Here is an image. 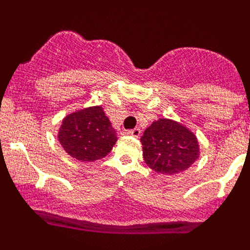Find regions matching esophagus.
Segmentation results:
<instances>
[{
  "label": "esophagus",
  "instance_id": "obj_1",
  "mask_svg": "<svg viewBox=\"0 0 250 250\" xmlns=\"http://www.w3.org/2000/svg\"><path fill=\"white\" fill-rule=\"evenodd\" d=\"M140 129H138V127H135V129H131V130H127L126 134L130 136H134V138H139L140 136Z\"/></svg>",
  "mask_w": 250,
  "mask_h": 250
}]
</instances>
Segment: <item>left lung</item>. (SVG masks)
Segmentation results:
<instances>
[{"label": "left lung", "mask_w": 250, "mask_h": 250, "mask_svg": "<svg viewBox=\"0 0 250 250\" xmlns=\"http://www.w3.org/2000/svg\"><path fill=\"white\" fill-rule=\"evenodd\" d=\"M140 141L145 164L164 175L183 173L200 155L199 141L194 132L171 119L154 121Z\"/></svg>", "instance_id": "obj_1"}]
</instances>
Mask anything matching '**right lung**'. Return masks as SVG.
I'll return each mask as SVG.
<instances>
[{
  "mask_svg": "<svg viewBox=\"0 0 250 250\" xmlns=\"http://www.w3.org/2000/svg\"><path fill=\"white\" fill-rule=\"evenodd\" d=\"M57 139L68 155L83 163L105 158L118 141L116 130L101 106L83 107L66 115Z\"/></svg>",
  "mask_w": 250,
  "mask_h": 250,
  "instance_id": "add662e5",
  "label": "right lung"
}]
</instances>
